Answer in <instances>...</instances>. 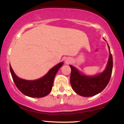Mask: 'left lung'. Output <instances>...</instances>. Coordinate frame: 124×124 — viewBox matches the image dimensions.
<instances>
[{
    "mask_svg": "<svg viewBox=\"0 0 124 124\" xmlns=\"http://www.w3.org/2000/svg\"><path fill=\"white\" fill-rule=\"evenodd\" d=\"M108 47L110 53L109 46ZM70 67L71 70L70 83L74 91L82 96H92L101 92L109 82L113 68L112 55L110 53L107 67L105 71L95 76L83 75L75 67L71 65Z\"/></svg>",
    "mask_w": 124,
    "mask_h": 124,
    "instance_id": "obj_1",
    "label": "left lung"
}]
</instances>
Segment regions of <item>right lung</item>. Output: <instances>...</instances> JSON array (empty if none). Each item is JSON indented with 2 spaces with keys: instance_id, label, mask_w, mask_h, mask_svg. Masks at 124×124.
I'll list each match as a JSON object with an SVG mask.
<instances>
[{
  "instance_id": "right-lung-1",
  "label": "right lung",
  "mask_w": 124,
  "mask_h": 124,
  "mask_svg": "<svg viewBox=\"0 0 124 124\" xmlns=\"http://www.w3.org/2000/svg\"><path fill=\"white\" fill-rule=\"evenodd\" d=\"M63 64V62L54 66L43 78L36 80H26L20 78L15 74L11 66L10 70L16 86L25 95L32 98H42L48 95L51 91L55 76Z\"/></svg>"
}]
</instances>
